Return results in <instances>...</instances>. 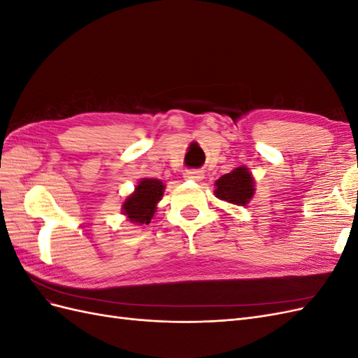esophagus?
Here are the masks:
<instances>
[{
	"mask_svg": "<svg viewBox=\"0 0 358 358\" xmlns=\"http://www.w3.org/2000/svg\"><path fill=\"white\" fill-rule=\"evenodd\" d=\"M185 178L191 179V180H201L203 179V171L201 170H196V169H191L185 171Z\"/></svg>",
	"mask_w": 358,
	"mask_h": 358,
	"instance_id": "obj_1",
	"label": "esophagus"
}]
</instances>
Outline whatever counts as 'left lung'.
<instances>
[{"label":"left lung","instance_id":"8db88e82","mask_svg":"<svg viewBox=\"0 0 358 358\" xmlns=\"http://www.w3.org/2000/svg\"><path fill=\"white\" fill-rule=\"evenodd\" d=\"M215 196L229 203L245 206L254 196V179L245 167L225 173L215 183Z\"/></svg>","mask_w":358,"mask_h":358}]
</instances>
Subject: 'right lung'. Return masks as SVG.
I'll use <instances>...</instances> for the list:
<instances>
[{
	"label": "right lung",
	"mask_w": 358,
	"mask_h": 358,
	"mask_svg": "<svg viewBox=\"0 0 358 358\" xmlns=\"http://www.w3.org/2000/svg\"><path fill=\"white\" fill-rule=\"evenodd\" d=\"M164 185L158 179H143L136 187L134 194L122 204L124 215L138 225H148L157 210V203L162 197Z\"/></svg>",
	"instance_id": "add662e5"
}]
</instances>
